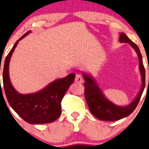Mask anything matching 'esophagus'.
Wrapping results in <instances>:
<instances>
[{
	"label": "esophagus",
	"instance_id": "34e87169",
	"mask_svg": "<svg viewBox=\"0 0 149 149\" xmlns=\"http://www.w3.org/2000/svg\"><path fill=\"white\" fill-rule=\"evenodd\" d=\"M75 81H76V82L79 83V84H82V83L83 82L82 75L80 74V73H78V74H77L76 76V78H75Z\"/></svg>",
	"mask_w": 149,
	"mask_h": 149
}]
</instances>
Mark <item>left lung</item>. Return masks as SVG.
<instances>
[{
  "mask_svg": "<svg viewBox=\"0 0 149 149\" xmlns=\"http://www.w3.org/2000/svg\"><path fill=\"white\" fill-rule=\"evenodd\" d=\"M118 41L120 43H127L134 49L139 61V70L141 76L142 84L139 93L132 102L127 106H118L111 102L105 96L104 92L99 86L95 79L89 73L82 72L85 82V99L91 112L101 120L114 121L125 118L136 109L141 97L145 86V69L143 65L142 57L139 47L129 39L123 33H120Z\"/></svg>",
  "mask_w": 149,
  "mask_h": 149,
  "instance_id": "obj_1",
  "label": "left lung"
}]
</instances>
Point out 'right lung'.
Returning a JSON list of instances; mask_svg holds the SVG:
<instances>
[{
  "instance_id": "1",
  "label": "right lung",
  "mask_w": 149,
  "mask_h": 149,
  "mask_svg": "<svg viewBox=\"0 0 149 149\" xmlns=\"http://www.w3.org/2000/svg\"><path fill=\"white\" fill-rule=\"evenodd\" d=\"M28 31L13 45L6 57L3 67V81L6 97L13 110L30 124L49 123L56 120L61 113V101L76 75L71 73L64 78L51 82L42 90L31 94H22L13 86L9 78V63L19 41L27 36Z\"/></svg>"
}]
</instances>
